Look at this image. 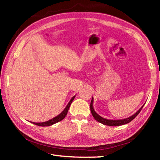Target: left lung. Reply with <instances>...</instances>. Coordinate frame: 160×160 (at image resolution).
Returning <instances> with one entry per match:
<instances>
[{
	"label": "left lung",
	"mask_w": 160,
	"mask_h": 160,
	"mask_svg": "<svg viewBox=\"0 0 160 160\" xmlns=\"http://www.w3.org/2000/svg\"><path fill=\"white\" fill-rule=\"evenodd\" d=\"M93 105V98H92V100H91V104H90V108H91V114H92L93 118H95V120H97L98 122H100V123L104 124V125L120 126V125H124L125 124H128L130 122H131L132 120H133V119L136 117L139 113H140V112L141 111L142 108H143L144 104L136 112V113H134L132 115H131V116L128 117L127 118H125V119H122V120H108V119L101 117L100 115H98L96 112L95 111Z\"/></svg>",
	"instance_id": "left-lung-1"
}]
</instances>
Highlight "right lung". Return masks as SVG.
<instances>
[{
	"mask_svg": "<svg viewBox=\"0 0 160 160\" xmlns=\"http://www.w3.org/2000/svg\"><path fill=\"white\" fill-rule=\"evenodd\" d=\"M75 97H76V96H74L73 97H72V98H71V99L70 100L69 102L68 103V104L67 105V107L64 108V109L62 112H61V113L58 115H57V116H56L55 118L51 119V120L47 121V122H36H36H32V123L36 125L40 126V127H48V126L53 125L54 124L57 123V122L62 120L67 115V112H68V111H69V108L70 107V105H71V103H72V102L74 100Z\"/></svg>",
	"mask_w": 160,
	"mask_h": 160,
	"instance_id": "right-lung-1",
	"label": "right lung"
}]
</instances>
